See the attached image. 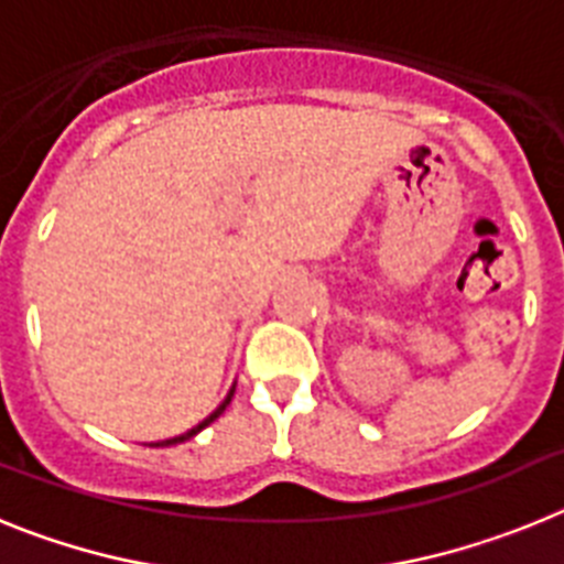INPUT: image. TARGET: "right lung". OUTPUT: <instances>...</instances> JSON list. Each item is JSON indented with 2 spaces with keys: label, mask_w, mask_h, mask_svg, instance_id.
<instances>
[{
  "label": "right lung",
  "mask_w": 564,
  "mask_h": 564,
  "mask_svg": "<svg viewBox=\"0 0 564 564\" xmlns=\"http://www.w3.org/2000/svg\"><path fill=\"white\" fill-rule=\"evenodd\" d=\"M234 387H237V383H234ZM234 387H231V390H228V395L223 398V403H220V406H217V410H214L212 415H208V417H203V421L197 423V426H192V430H188V432H183V435H177V437H169V441L149 443V446H174V443H183V441H188V437H194V435H197V432H203V430H206L208 423H214V421H217V417L223 415V412H226V406H228V403H231V398H234Z\"/></svg>",
  "instance_id": "obj_1"
}]
</instances>
